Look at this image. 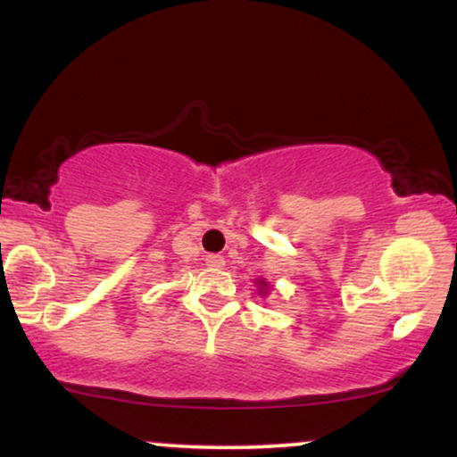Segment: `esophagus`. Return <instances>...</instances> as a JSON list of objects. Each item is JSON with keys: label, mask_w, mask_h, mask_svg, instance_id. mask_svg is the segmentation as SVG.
<instances>
[{"label": "esophagus", "mask_w": 457, "mask_h": 457, "mask_svg": "<svg viewBox=\"0 0 457 457\" xmlns=\"http://www.w3.org/2000/svg\"><path fill=\"white\" fill-rule=\"evenodd\" d=\"M206 264L211 266V269H221V266L225 264V260L221 258V255L211 253V255H206Z\"/></svg>", "instance_id": "1"}]
</instances>
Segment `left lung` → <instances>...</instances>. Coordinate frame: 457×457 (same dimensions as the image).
I'll list each match as a JSON object with an SVG mask.
<instances>
[{
	"label": "left lung",
	"instance_id": "left-lung-1",
	"mask_svg": "<svg viewBox=\"0 0 457 457\" xmlns=\"http://www.w3.org/2000/svg\"><path fill=\"white\" fill-rule=\"evenodd\" d=\"M260 283H262V286H266V283H264V281H260Z\"/></svg>",
	"mask_w": 457,
	"mask_h": 457
}]
</instances>
